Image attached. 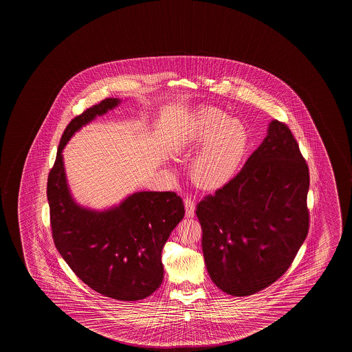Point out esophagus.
Returning a JSON list of instances; mask_svg holds the SVG:
<instances>
[{"label": "esophagus", "instance_id": "obj_1", "mask_svg": "<svg viewBox=\"0 0 352 352\" xmlns=\"http://www.w3.org/2000/svg\"><path fill=\"white\" fill-rule=\"evenodd\" d=\"M184 206H185V214L186 217H194L195 216V208L196 204L195 200L190 197V196H186L184 199Z\"/></svg>", "mask_w": 352, "mask_h": 352}]
</instances>
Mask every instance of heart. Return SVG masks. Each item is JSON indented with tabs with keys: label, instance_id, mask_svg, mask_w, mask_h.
<instances>
[{
	"label": "heart",
	"instance_id": "b5f03b06",
	"mask_svg": "<svg viewBox=\"0 0 352 352\" xmlns=\"http://www.w3.org/2000/svg\"><path fill=\"white\" fill-rule=\"evenodd\" d=\"M185 144L191 147L204 144L192 161L191 174L197 184L214 188L236 173L245 155L248 136L241 121L221 110L204 109L191 124Z\"/></svg>",
	"mask_w": 352,
	"mask_h": 352
}]
</instances>
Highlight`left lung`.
Returning <instances> with one entry per match:
<instances>
[{"label": "left lung", "mask_w": 352, "mask_h": 352, "mask_svg": "<svg viewBox=\"0 0 352 352\" xmlns=\"http://www.w3.org/2000/svg\"><path fill=\"white\" fill-rule=\"evenodd\" d=\"M308 189L297 141L271 121L241 172L196 208L205 264L219 289L244 297L283 276L308 234Z\"/></svg>", "instance_id": "obj_1"}]
</instances>
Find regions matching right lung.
<instances>
[{"label":"right lung","instance_id":"obj_1","mask_svg":"<svg viewBox=\"0 0 352 352\" xmlns=\"http://www.w3.org/2000/svg\"><path fill=\"white\" fill-rule=\"evenodd\" d=\"M120 102L104 99L65 129L47 178V201L54 243L76 275L110 298L140 300L163 281L162 249L184 217L182 197L173 191H139L102 211L85 208L69 191L63 158L75 133Z\"/></svg>","mask_w":352,"mask_h":352}]
</instances>
